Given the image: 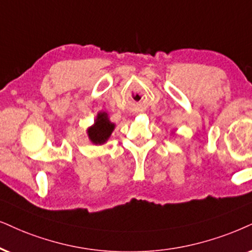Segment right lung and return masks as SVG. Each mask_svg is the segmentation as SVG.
<instances>
[{
	"label": "right lung",
	"instance_id": "add662e5",
	"mask_svg": "<svg viewBox=\"0 0 252 252\" xmlns=\"http://www.w3.org/2000/svg\"><path fill=\"white\" fill-rule=\"evenodd\" d=\"M114 128H115V126L108 120L107 114L100 113L97 115V119L95 121L94 126L88 129L89 139L95 143V144H103L109 138Z\"/></svg>",
	"mask_w": 252,
	"mask_h": 252
}]
</instances>
